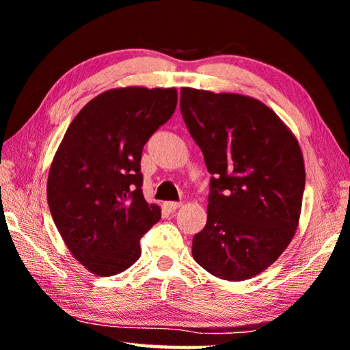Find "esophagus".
I'll return each instance as SVG.
<instances>
[{
  "label": "esophagus",
  "mask_w": 350,
  "mask_h": 350,
  "mask_svg": "<svg viewBox=\"0 0 350 350\" xmlns=\"http://www.w3.org/2000/svg\"><path fill=\"white\" fill-rule=\"evenodd\" d=\"M165 208H167L168 211H176L177 208H180L182 204L180 202H165Z\"/></svg>",
  "instance_id": "esophagus-1"
}]
</instances>
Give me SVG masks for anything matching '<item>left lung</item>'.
Returning <instances> with one entry per match:
<instances>
[{"label": "left lung", "mask_w": 350, "mask_h": 350, "mask_svg": "<svg viewBox=\"0 0 350 350\" xmlns=\"http://www.w3.org/2000/svg\"><path fill=\"white\" fill-rule=\"evenodd\" d=\"M180 111L213 174L193 258L221 280H250L298 228L306 185L298 140L273 109L242 94L182 88Z\"/></svg>", "instance_id": "8db88e82"}]
</instances>
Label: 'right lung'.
I'll use <instances>...</instances> for the list:
<instances>
[{
  "label": "right lung",
  "mask_w": 350,
  "mask_h": 350,
  "mask_svg": "<svg viewBox=\"0 0 350 350\" xmlns=\"http://www.w3.org/2000/svg\"><path fill=\"white\" fill-rule=\"evenodd\" d=\"M177 105L176 88L105 91L70 122L52 159L47 204L72 256L91 273H122L161 219L142 193V151Z\"/></svg>",
  "instance_id": "right-lung-1"
}]
</instances>
